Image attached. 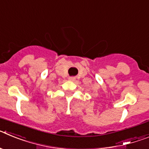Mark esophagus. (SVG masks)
Returning <instances> with one entry per match:
<instances>
[{"instance_id": "esophagus-1", "label": "esophagus", "mask_w": 149, "mask_h": 149, "mask_svg": "<svg viewBox=\"0 0 149 149\" xmlns=\"http://www.w3.org/2000/svg\"><path fill=\"white\" fill-rule=\"evenodd\" d=\"M68 80L71 81H74V80H75V78H74V77H69V78H68Z\"/></svg>"}]
</instances>
